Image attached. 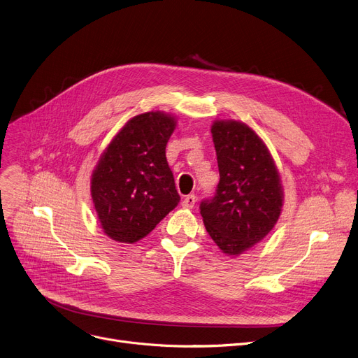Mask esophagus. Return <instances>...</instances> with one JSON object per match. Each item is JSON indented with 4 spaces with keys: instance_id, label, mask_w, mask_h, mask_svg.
Masks as SVG:
<instances>
[{
    "instance_id": "obj_1",
    "label": "esophagus",
    "mask_w": 358,
    "mask_h": 358,
    "mask_svg": "<svg viewBox=\"0 0 358 358\" xmlns=\"http://www.w3.org/2000/svg\"><path fill=\"white\" fill-rule=\"evenodd\" d=\"M195 202H196V196H195L194 194H191V195H187V196L183 198L182 206H183V208H187V209H191V208L195 206Z\"/></svg>"
}]
</instances>
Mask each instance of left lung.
<instances>
[{
    "instance_id": "1",
    "label": "left lung",
    "mask_w": 358,
    "mask_h": 358,
    "mask_svg": "<svg viewBox=\"0 0 358 358\" xmlns=\"http://www.w3.org/2000/svg\"><path fill=\"white\" fill-rule=\"evenodd\" d=\"M211 133L220 183L214 198L202 201L199 209L215 244L237 256L276 225L283 205L280 176L266 144L248 125L218 120Z\"/></svg>"
}]
</instances>
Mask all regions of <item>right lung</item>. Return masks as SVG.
<instances>
[{
	"label": "right lung",
	"mask_w": 358,
	"mask_h": 358,
	"mask_svg": "<svg viewBox=\"0 0 358 358\" xmlns=\"http://www.w3.org/2000/svg\"><path fill=\"white\" fill-rule=\"evenodd\" d=\"M176 120L162 111L131 118L102 153L91 195L103 233L118 243L144 238L179 203L166 144Z\"/></svg>",
	"instance_id": "right-lung-1"
}]
</instances>
